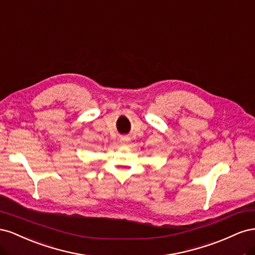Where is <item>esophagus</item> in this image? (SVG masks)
<instances>
[{"mask_svg":"<svg viewBox=\"0 0 255 255\" xmlns=\"http://www.w3.org/2000/svg\"><path fill=\"white\" fill-rule=\"evenodd\" d=\"M126 140H127V139H122V140H121V142H126Z\"/></svg>","mask_w":255,"mask_h":255,"instance_id":"esophagus-1","label":"esophagus"}]
</instances>
